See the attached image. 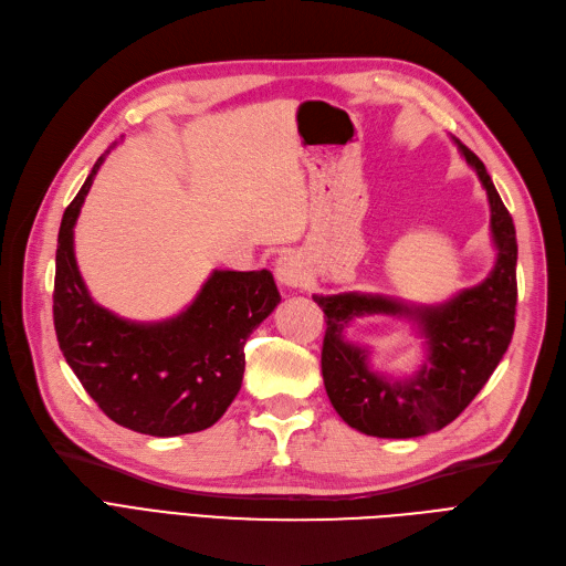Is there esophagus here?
I'll list each match as a JSON object with an SVG mask.
<instances>
[{
  "instance_id": "esophagus-1",
  "label": "esophagus",
  "mask_w": 566,
  "mask_h": 566,
  "mask_svg": "<svg viewBox=\"0 0 566 566\" xmlns=\"http://www.w3.org/2000/svg\"><path fill=\"white\" fill-rule=\"evenodd\" d=\"M275 277L280 284H284L289 289H301L307 284L305 263L296 254H284L275 263Z\"/></svg>"
}]
</instances>
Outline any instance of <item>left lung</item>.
I'll return each mask as SVG.
<instances>
[{"label":"left lung","mask_w":566,"mask_h":566,"mask_svg":"<svg viewBox=\"0 0 566 566\" xmlns=\"http://www.w3.org/2000/svg\"><path fill=\"white\" fill-rule=\"evenodd\" d=\"M490 200L496 263L478 286L441 305H406L389 296H312L326 315L322 375L328 399L343 420L378 438H415L448 427L485 387L504 359L515 328L517 240L509 209L471 149L454 139ZM396 314L418 324L428 359L412 379L389 381L367 366L365 348L347 344L342 331L354 316Z\"/></svg>","instance_id":"left-lung-1"}]
</instances>
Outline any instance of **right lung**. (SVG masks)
<instances>
[{"label":"right lung","instance_id":"right-lung-1","mask_svg":"<svg viewBox=\"0 0 566 566\" xmlns=\"http://www.w3.org/2000/svg\"><path fill=\"white\" fill-rule=\"evenodd\" d=\"M107 154L97 158L60 223L53 324L62 357L116 424L158 438L196 433L233 403L242 387L244 343L282 296L270 270H214L172 319L142 324L97 305L76 265L74 223Z\"/></svg>","mask_w":566,"mask_h":566}]
</instances>
